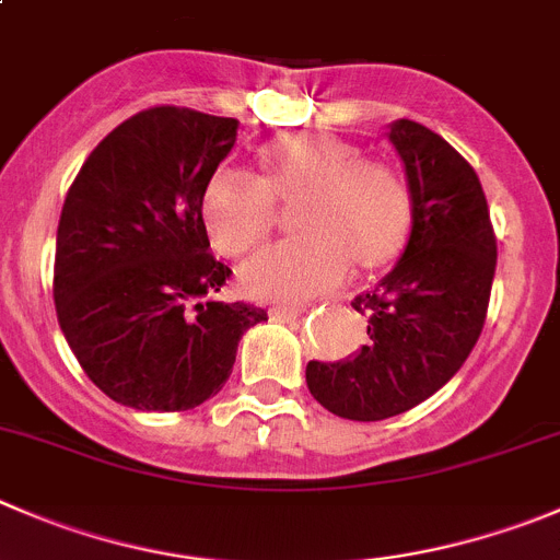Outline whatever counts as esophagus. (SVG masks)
Instances as JSON below:
<instances>
[{"label":"esophagus","mask_w":560,"mask_h":560,"mask_svg":"<svg viewBox=\"0 0 560 560\" xmlns=\"http://www.w3.org/2000/svg\"><path fill=\"white\" fill-rule=\"evenodd\" d=\"M271 318H277V322H291V318L302 316V307L300 305H275L269 311Z\"/></svg>","instance_id":"1"}]
</instances>
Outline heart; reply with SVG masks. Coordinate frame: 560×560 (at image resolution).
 Here are the masks:
<instances>
[{"mask_svg": "<svg viewBox=\"0 0 560 560\" xmlns=\"http://www.w3.org/2000/svg\"><path fill=\"white\" fill-rule=\"evenodd\" d=\"M264 178L220 167L200 195L211 244L228 258L253 249L271 231L277 200L294 203L300 236L260 249L242 269L249 296L305 302L338 289L351 258L371 269L401 249L412 200L401 175L329 135H289L260 151Z\"/></svg>", "mask_w": 560, "mask_h": 560, "instance_id": "obj_1", "label": "heart"}]
</instances>
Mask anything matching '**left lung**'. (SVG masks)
I'll return each mask as SVG.
<instances>
[{"mask_svg": "<svg viewBox=\"0 0 560 560\" xmlns=\"http://www.w3.org/2000/svg\"><path fill=\"white\" fill-rule=\"evenodd\" d=\"M412 231L404 255L351 307L369 340L338 363L311 360V396L338 418L385 420L434 396L465 365L487 322L498 242L476 170L440 135L396 120Z\"/></svg>", "mask_w": 560, "mask_h": 560, "instance_id": "obj_1", "label": "left lung"}]
</instances>
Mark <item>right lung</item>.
I'll use <instances>...</instances> for the list:
<instances>
[{"mask_svg":"<svg viewBox=\"0 0 560 560\" xmlns=\"http://www.w3.org/2000/svg\"><path fill=\"white\" fill-rule=\"evenodd\" d=\"M238 120L184 106L137 112L71 184L57 228V322L112 401L184 412L217 396L264 307L220 302L231 277L209 253L200 195Z\"/></svg>","mask_w":560,"mask_h":560,"instance_id":"right-lung-1","label":"right lung"}]
</instances>
